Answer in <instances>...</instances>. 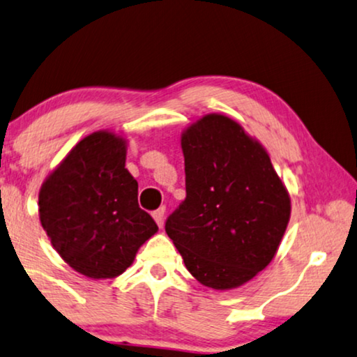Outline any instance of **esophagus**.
I'll return each instance as SVG.
<instances>
[{"label": "esophagus", "mask_w": 357, "mask_h": 357, "mask_svg": "<svg viewBox=\"0 0 357 357\" xmlns=\"http://www.w3.org/2000/svg\"><path fill=\"white\" fill-rule=\"evenodd\" d=\"M165 212H166V207L165 206L160 207V208H156V211L153 212V218H155V222L158 223V227H163V223H165Z\"/></svg>", "instance_id": "esophagus-1"}]
</instances>
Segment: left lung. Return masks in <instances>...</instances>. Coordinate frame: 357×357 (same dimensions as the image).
I'll return each mask as SVG.
<instances>
[{"mask_svg": "<svg viewBox=\"0 0 357 357\" xmlns=\"http://www.w3.org/2000/svg\"><path fill=\"white\" fill-rule=\"evenodd\" d=\"M186 199L165 230L189 273L227 291L273 261L291 197L259 142L230 117L207 114L181 137Z\"/></svg>", "mask_w": 357, "mask_h": 357, "instance_id": "1", "label": "left lung"}]
</instances>
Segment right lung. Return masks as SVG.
Returning <instances> with one entry per match:
<instances>
[{
	"instance_id": "right-lung-1",
	"label": "right lung",
	"mask_w": 357,
	"mask_h": 357,
	"mask_svg": "<svg viewBox=\"0 0 357 357\" xmlns=\"http://www.w3.org/2000/svg\"><path fill=\"white\" fill-rule=\"evenodd\" d=\"M122 137L99 130L78 142L39 192L40 223L65 263L91 279L122 274L158 230L139 207Z\"/></svg>"
}]
</instances>
